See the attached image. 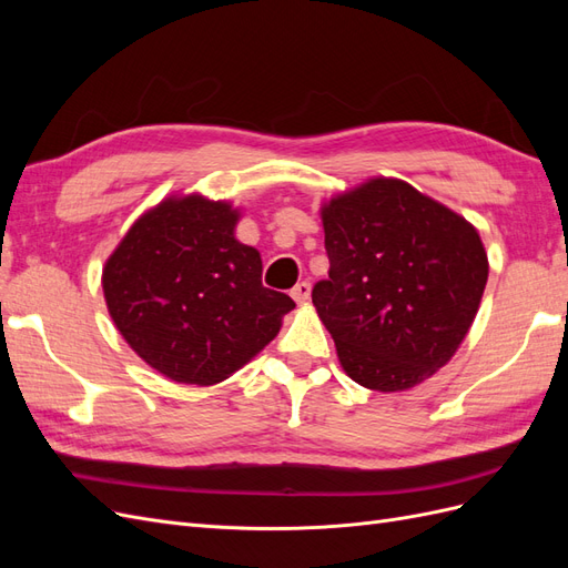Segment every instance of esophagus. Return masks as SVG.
I'll return each mask as SVG.
<instances>
[{"mask_svg":"<svg viewBox=\"0 0 568 568\" xmlns=\"http://www.w3.org/2000/svg\"><path fill=\"white\" fill-rule=\"evenodd\" d=\"M311 291H313L311 282H301V284H296L294 288H291V296H294L296 303L303 305V303L311 301Z\"/></svg>","mask_w":568,"mask_h":568,"instance_id":"34e87169","label":"esophagus"}]
</instances>
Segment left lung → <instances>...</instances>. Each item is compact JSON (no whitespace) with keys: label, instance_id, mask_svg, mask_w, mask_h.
<instances>
[{"label":"left lung","instance_id":"left-lung-1","mask_svg":"<svg viewBox=\"0 0 568 568\" xmlns=\"http://www.w3.org/2000/svg\"><path fill=\"white\" fill-rule=\"evenodd\" d=\"M329 280L315 311L359 386L398 393L445 367L488 282L476 227L398 178H369L320 209Z\"/></svg>","mask_w":568,"mask_h":568}]
</instances>
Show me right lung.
<instances>
[{"label":"right lung","mask_w":568,"mask_h":568,"mask_svg":"<svg viewBox=\"0 0 568 568\" xmlns=\"http://www.w3.org/2000/svg\"><path fill=\"white\" fill-rule=\"evenodd\" d=\"M242 211L199 192L165 196L109 255V315L149 367L213 386L280 334L296 303L263 286L261 251L234 236Z\"/></svg>","instance_id":"1"}]
</instances>
